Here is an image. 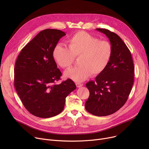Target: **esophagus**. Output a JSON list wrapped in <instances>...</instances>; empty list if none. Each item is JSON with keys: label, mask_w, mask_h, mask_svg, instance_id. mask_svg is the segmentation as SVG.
I'll return each instance as SVG.
<instances>
[{"label": "esophagus", "mask_w": 149, "mask_h": 149, "mask_svg": "<svg viewBox=\"0 0 149 149\" xmlns=\"http://www.w3.org/2000/svg\"><path fill=\"white\" fill-rule=\"evenodd\" d=\"M75 84H76V86H77V88H80V87L83 86V84L80 83H75Z\"/></svg>", "instance_id": "1"}]
</instances>
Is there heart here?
I'll list each match as a JSON object with an SVG mask.
<instances>
[{"instance_id":"b5f03b06","label":"heart","mask_w":149,"mask_h":149,"mask_svg":"<svg viewBox=\"0 0 149 149\" xmlns=\"http://www.w3.org/2000/svg\"><path fill=\"white\" fill-rule=\"evenodd\" d=\"M67 47L58 44L54 47L52 57L62 68H69L79 57L80 66L70 68L65 76L77 82L86 80L92 74L97 76L104 71L110 61L112 54V45L106 40L99 39L91 34L79 31L70 37Z\"/></svg>"}]
</instances>
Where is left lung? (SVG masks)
<instances>
[{
  "instance_id": "8db88e82",
  "label": "left lung",
  "mask_w": 149,
  "mask_h": 149,
  "mask_svg": "<svg viewBox=\"0 0 149 149\" xmlns=\"http://www.w3.org/2000/svg\"><path fill=\"white\" fill-rule=\"evenodd\" d=\"M96 29L108 37L112 54L104 71L86 84L90 93L85 109L93 115L104 116L126 103L134 84V65L130 50L118 35L106 29Z\"/></svg>"
}]
</instances>
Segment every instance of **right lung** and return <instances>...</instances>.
Wrapping results in <instances>:
<instances>
[{"instance_id": "add662e5", "label": "right lung", "mask_w": 149, "mask_h": 149, "mask_svg": "<svg viewBox=\"0 0 149 149\" xmlns=\"http://www.w3.org/2000/svg\"><path fill=\"white\" fill-rule=\"evenodd\" d=\"M65 35L59 29L40 31L22 49L15 61V90L23 106L36 116L46 118L61 113L66 97L76 89L70 79L56 84L62 74L52 51Z\"/></svg>"}]
</instances>
